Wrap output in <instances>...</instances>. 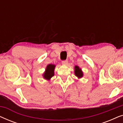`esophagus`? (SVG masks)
Instances as JSON below:
<instances>
[{
    "mask_svg": "<svg viewBox=\"0 0 123 123\" xmlns=\"http://www.w3.org/2000/svg\"><path fill=\"white\" fill-rule=\"evenodd\" d=\"M68 60H63V61H62V64H63L67 65V64H68Z\"/></svg>",
    "mask_w": 123,
    "mask_h": 123,
    "instance_id": "34e87169",
    "label": "esophagus"
}]
</instances>
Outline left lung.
<instances>
[{
    "label": "left lung",
    "mask_w": 123,
    "mask_h": 123,
    "mask_svg": "<svg viewBox=\"0 0 123 123\" xmlns=\"http://www.w3.org/2000/svg\"><path fill=\"white\" fill-rule=\"evenodd\" d=\"M75 74L78 78H81L83 76V73H82L80 69L79 68L78 66L75 67Z\"/></svg>",
    "instance_id": "left-lung-1"
}]
</instances>
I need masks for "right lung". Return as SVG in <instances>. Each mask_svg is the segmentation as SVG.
Returning a JSON list of instances; mask_svg holds the SVG:
<instances>
[{"label": "right lung", "instance_id": "right-lung-1", "mask_svg": "<svg viewBox=\"0 0 123 123\" xmlns=\"http://www.w3.org/2000/svg\"><path fill=\"white\" fill-rule=\"evenodd\" d=\"M55 65L53 64L48 65L46 67V71L43 74V77L46 80H50L54 75V71Z\"/></svg>", "mask_w": 123, "mask_h": 123}]
</instances>
